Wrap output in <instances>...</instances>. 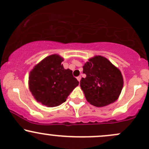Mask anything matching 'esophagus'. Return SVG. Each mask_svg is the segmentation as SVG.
<instances>
[{
	"label": "esophagus",
	"mask_w": 149,
	"mask_h": 149,
	"mask_svg": "<svg viewBox=\"0 0 149 149\" xmlns=\"http://www.w3.org/2000/svg\"><path fill=\"white\" fill-rule=\"evenodd\" d=\"M81 76H79V77H77V80H78V81H80V80H81Z\"/></svg>",
	"instance_id": "obj_1"
}]
</instances>
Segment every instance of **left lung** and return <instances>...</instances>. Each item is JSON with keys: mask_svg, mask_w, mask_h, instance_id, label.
Listing matches in <instances>:
<instances>
[{"mask_svg": "<svg viewBox=\"0 0 149 149\" xmlns=\"http://www.w3.org/2000/svg\"><path fill=\"white\" fill-rule=\"evenodd\" d=\"M85 78L80 87L87 102L97 107L113 103L119 97L123 87V77L119 69L107 58L96 56L83 66Z\"/></svg>", "mask_w": 149, "mask_h": 149, "instance_id": "obj_1", "label": "left lung"}]
</instances>
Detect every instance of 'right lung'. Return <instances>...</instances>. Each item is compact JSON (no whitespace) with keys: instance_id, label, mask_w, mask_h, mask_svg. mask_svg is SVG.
<instances>
[{"instance_id":"obj_1","label":"right lung","mask_w":149,"mask_h":149,"mask_svg":"<svg viewBox=\"0 0 149 149\" xmlns=\"http://www.w3.org/2000/svg\"><path fill=\"white\" fill-rule=\"evenodd\" d=\"M62 61L63 59L59 55L48 56L30 73V92L38 102L47 107L62 104L79 84L72 71L64 69Z\"/></svg>"}]
</instances>
